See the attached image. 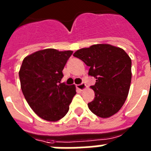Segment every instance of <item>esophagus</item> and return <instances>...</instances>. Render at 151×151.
Masks as SVG:
<instances>
[{"instance_id":"34e87169","label":"esophagus","mask_w":151,"mask_h":151,"mask_svg":"<svg viewBox=\"0 0 151 151\" xmlns=\"http://www.w3.org/2000/svg\"><path fill=\"white\" fill-rule=\"evenodd\" d=\"M86 88H87V85H85V83H84V82L81 83V84H79V85H77V88L80 90V91H83V90H85Z\"/></svg>"}]
</instances>
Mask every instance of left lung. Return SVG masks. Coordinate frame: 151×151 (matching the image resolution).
Instances as JSON below:
<instances>
[{
    "mask_svg": "<svg viewBox=\"0 0 151 151\" xmlns=\"http://www.w3.org/2000/svg\"><path fill=\"white\" fill-rule=\"evenodd\" d=\"M73 56L89 66L88 75L96 78L91 86L94 99L88 103L89 110L106 118L118 112L129 94L132 79V60L122 48L98 44L81 48Z\"/></svg>",
    "mask_w": 151,
    "mask_h": 151,
    "instance_id": "left-lung-1",
    "label": "left lung"
}]
</instances>
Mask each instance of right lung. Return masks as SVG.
Here are the masks:
<instances>
[{"label":"right lung","instance_id":"obj_1","mask_svg":"<svg viewBox=\"0 0 151 151\" xmlns=\"http://www.w3.org/2000/svg\"><path fill=\"white\" fill-rule=\"evenodd\" d=\"M72 51L47 48L23 59L19 72L21 89L31 109L48 122L65 116L76 94L75 85L61 83L63 70Z\"/></svg>","mask_w":151,"mask_h":151}]
</instances>
